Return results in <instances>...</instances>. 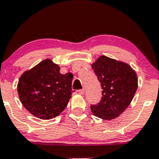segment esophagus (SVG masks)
Instances as JSON below:
<instances>
[{
	"mask_svg": "<svg viewBox=\"0 0 159 159\" xmlns=\"http://www.w3.org/2000/svg\"><path fill=\"white\" fill-rule=\"evenodd\" d=\"M78 93L79 94H81V95H84V93H85V90H84V88H83V89H81V90H79L78 91Z\"/></svg>",
	"mask_w": 159,
	"mask_h": 159,
	"instance_id": "obj_1",
	"label": "esophagus"
}]
</instances>
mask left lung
Wrapping results in <instances>:
<instances>
[{"mask_svg": "<svg viewBox=\"0 0 159 159\" xmlns=\"http://www.w3.org/2000/svg\"><path fill=\"white\" fill-rule=\"evenodd\" d=\"M101 83V101L91 105L96 116L111 120L119 116L130 105L138 88L136 72L127 63L101 56L92 64Z\"/></svg>", "mask_w": 159, "mask_h": 159, "instance_id": "8db88e82", "label": "left lung"}]
</instances>
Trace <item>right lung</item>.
<instances>
[{
  "mask_svg": "<svg viewBox=\"0 0 159 159\" xmlns=\"http://www.w3.org/2000/svg\"><path fill=\"white\" fill-rule=\"evenodd\" d=\"M72 78L70 72L60 73V66L51 60L43 61L20 77L17 86L20 101L36 117H56L72 97Z\"/></svg>",
  "mask_w": 159,
  "mask_h": 159,
  "instance_id": "obj_1",
  "label": "right lung"
}]
</instances>
